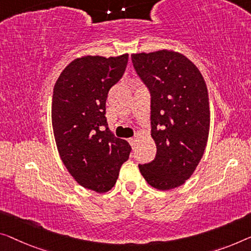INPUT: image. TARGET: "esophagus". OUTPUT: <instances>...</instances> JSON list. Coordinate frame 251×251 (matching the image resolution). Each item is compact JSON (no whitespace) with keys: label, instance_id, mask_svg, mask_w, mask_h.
<instances>
[{"label":"esophagus","instance_id":"esophagus-1","mask_svg":"<svg viewBox=\"0 0 251 251\" xmlns=\"http://www.w3.org/2000/svg\"><path fill=\"white\" fill-rule=\"evenodd\" d=\"M128 142H129L130 147H132V148H135V145H136V138H135V137H132V138H129Z\"/></svg>","mask_w":251,"mask_h":251}]
</instances>
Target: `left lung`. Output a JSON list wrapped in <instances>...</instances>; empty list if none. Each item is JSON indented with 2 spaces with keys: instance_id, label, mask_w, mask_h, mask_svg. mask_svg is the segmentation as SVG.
<instances>
[{
  "instance_id": "left-lung-1",
  "label": "left lung",
  "mask_w": 251,
  "mask_h": 251,
  "mask_svg": "<svg viewBox=\"0 0 251 251\" xmlns=\"http://www.w3.org/2000/svg\"><path fill=\"white\" fill-rule=\"evenodd\" d=\"M132 62L151 93V136L156 145L154 160L138 168L149 185L173 189L190 178L206 148V83L196 65L177 51L132 54Z\"/></svg>"
}]
</instances>
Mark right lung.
Masks as SVG:
<instances>
[{
  "label": "right lung",
  "instance_id": "obj_1",
  "mask_svg": "<svg viewBox=\"0 0 251 251\" xmlns=\"http://www.w3.org/2000/svg\"><path fill=\"white\" fill-rule=\"evenodd\" d=\"M127 62L128 54L83 56L63 70L54 87L51 123L59 155L77 184L97 193L113 188L132 151L111 133L106 118L108 92Z\"/></svg>",
  "mask_w": 251,
  "mask_h": 251
}]
</instances>
